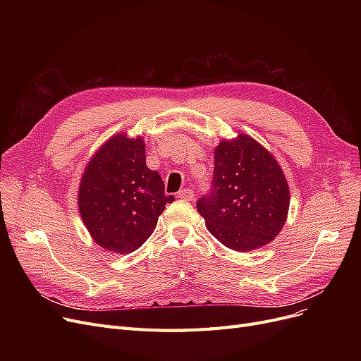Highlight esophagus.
Listing matches in <instances>:
<instances>
[{"instance_id":"esophagus-1","label":"esophagus","mask_w":361,"mask_h":361,"mask_svg":"<svg viewBox=\"0 0 361 361\" xmlns=\"http://www.w3.org/2000/svg\"><path fill=\"white\" fill-rule=\"evenodd\" d=\"M177 197L183 199V200H193L195 195L190 188H181V190L177 193Z\"/></svg>"}]
</instances>
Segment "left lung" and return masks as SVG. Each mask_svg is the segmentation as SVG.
<instances>
[{
  "instance_id": "left-lung-1",
  "label": "left lung",
  "mask_w": 361,
  "mask_h": 361,
  "mask_svg": "<svg viewBox=\"0 0 361 361\" xmlns=\"http://www.w3.org/2000/svg\"><path fill=\"white\" fill-rule=\"evenodd\" d=\"M214 157L212 192L196 203L206 228L235 252L269 244L290 209V188L278 161L244 133L222 139Z\"/></svg>"
}]
</instances>
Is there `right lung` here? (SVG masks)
<instances>
[{
  "label": "right lung",
  "mask_w": 361,
  "mask_h": 361,
  "mask_svg": "<svg viewBox=\"0 0 361 361\" xmlns=\"http://www.w3.org/2000/svg\"><path fill=\"white\" fill-rule=\"evenodd\" d=\"M158 174L146 165L145 140L117 133L92 155L79 184V212L102 249L126 255L154 233L174 196L165 195Z\"/></svg>",
  "instance_id": "right-lung-1"
}]
</instances>
